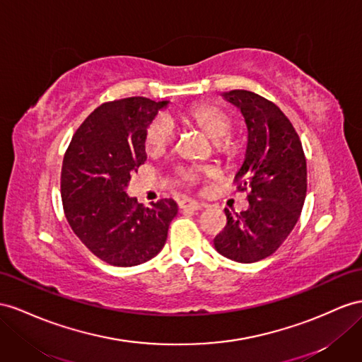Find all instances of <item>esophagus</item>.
<instances>
[{
    "label": "esophagus",
    "mask_w": 362,
    "mask_h": 362,
    "mask_svg": "<svg viewBox=\"0 0 362 362\" xmlns=\"http://www.w3.org/2000/svg\"><path fill=\"white\" fill-rule=\"evenodd\" d=\"M179 208L180 209H192V211H199L203 208L202 203L199 202H194V200H189V199H183L179 202Z\"/></svg>",
    "instance_id": "34e87169"
}]
</instances>
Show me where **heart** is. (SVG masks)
Wrapping results in <instances>:
<instances>
[{"label": "heart", "mask_w": 362, "mask_h": 362, "mask_svg": "<svg viewBox=\"0 0 362 362\" xmlns=\"http://www.w3.org/2000/svg\"><path fill=\"white\" fill-rule=\"evenodd\" d=\"M188 124L202 129L209 139L214 141V146L218 153L229 154L235 150V139L230 136V129L234 125V119L223 107L216 104H199L188 108L182 115ZM174 142V127L171 120L165 116L154 117L145 133V148L150 154L165 153ZM211 173L209 168H180L177 171V179L182 183H196L202 174Z\"/></svg>", "instance_id": "obj_1"}]
</instances>
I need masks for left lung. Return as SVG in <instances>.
<instances>
[{"instance_id": "1", "label": "left lung", "mask_w": 362, "mask_h": 362, "mask_svg": "<svg viewBox=\"0 0 362 362\" xmlns=\"http://www.w3.org/2000/svg\"><path fill=\"white\" fill-rule=\"evenodd\" d=\"M240 108L247 127L245 162L235 174L238 191H247L249 208L233 216L214 238L217 252L238 263L272 255L300 218L308 191L303 145L291 120L274 102L247 90L223 93Z\"/></svg>"}]
</instances>
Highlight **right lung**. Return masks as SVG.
<instances>
[{
	"label": "right lung",
	"instance_id": "add662e5",
	"mask_svg": "<svg viewBox=\"0 0 362 362\" xmlns=\"http://www.w3.org/2000/svg\"><path fill=\"white\" fill-rule=\"evenodd\" d=\"M166 105L142 96L105 102L81 124L64 154V214L81 242L108 264L151 260L177 216L173 199L144 208L125 192L132 173L146 160V128Z\"/></svg>",
	"mask_w": 362,
	"mask_h": 362
}]
</instances>
